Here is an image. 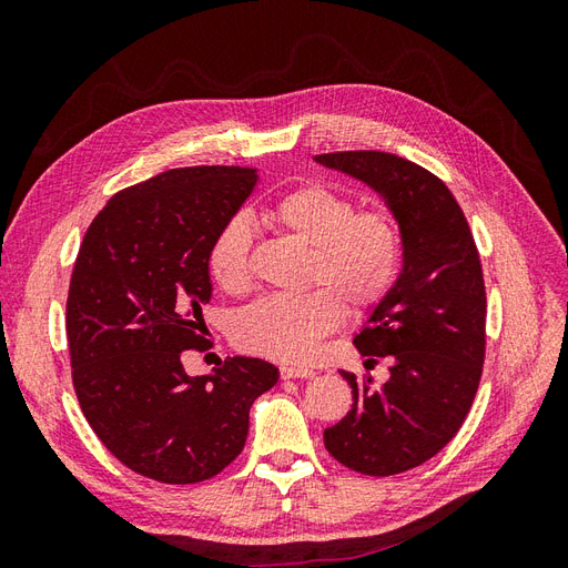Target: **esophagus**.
Instances as JSON below:
<instances>
[{"instance_id": "34e87169", "label": "esophagus", "mask_w": 568, "mask_h": 568, "mask_svg": "<svg viewBox=\"0 0 568 568\" xmlns=\"http://www.w3.org/2000/svg\"><path fill=\"white\" fill-rule=\"evenodd\" d=\"M280 374H282V379H313V376H315L313 369L294 367V365H282Z\"/></svg>"}]
</instances>
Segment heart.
Segmentation results:
<instances>
[{"instance_id":"b5f03b06","label":"heart","mask_w":568,"mask_h":568,"mask_svg":"<svg viewBox=\"0 0 568 568\" xmlns=\"http://www.w3.org/2000/svg\"><path fill=\"white\" fill-rule=\"evenodd\" d=\"M265 217L311 246L307 284L322 288L255 301L236 317L234 338L257 355L311 363L324 336L343 322V305L363 315L390 294L403 267V234L390 213L357 211L348 194L322 182L291 189ZM251 248L248 217L222 222L209 246V272L220 288L239 294L251 284Z\"/></svg>"}]
</instances>
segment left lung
Here are the masks:
<instances>
[{"instance_id":"1","label":"left lung","mask_w":568,"mask_h":568,"mask_svg":"<svg viewBox=\"0 0 568 568\" xmlns=\"http://www.w3.org/2000/svg\"><path fill=\"white\" fill-rule=\"evenodd\" d=\"M315 161L372 186L403 234L398 282L353 341L367 363L390 359V379L374 386L372 376L341 372L353 407L324 428V445L353 471L403 474L440 453L474 403L486 357L478 251L453 192L426 168L384 151Z\"/></svg>"}]
</instances>
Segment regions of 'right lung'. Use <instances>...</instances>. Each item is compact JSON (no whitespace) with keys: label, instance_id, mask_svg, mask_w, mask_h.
I'll use <instances>...</instances> for the list:
<instances>
[{"label":"right lung","instance_id":"1","mask_svg":"<svg viewBox=\"0 0 568 568\" xmlns=\"http://www.w3.org/2000/svg\"><path fill=\"white\" fill-rule=\"evenodd\" d=\"M257 170L175 168L109 199L84 234L65 303L82 415L132 471L161 484L213 478L244 450L248 409L280 379L257 357L189 376L211 301L209 246Z\"/></svg>","mask_w":568,"mask_h":568}]
</instances>
